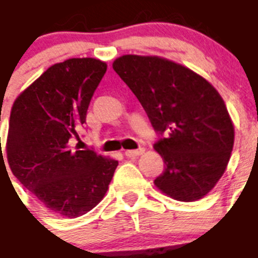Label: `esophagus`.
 Wrapping results in <instances>:
<instances>
[{
    "label": "esophagus",
    "mask_w": 258,
    "mask_h": 258,
    "mask_svg": "<svg viewBox=\"0 0 258 258\" xmlns=\"http://www.w3.org/2000/svg\"><path fill=\"white\" fill-rule=\"evenodd\" d=\"M144 148L143 147H140L138 148V150H128V151H125L124 154L127 158H135V156H139V155H142L144 152Z\"/></svg>",
    "instance_id": "34e87169"
}]
</instances>
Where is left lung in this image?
<instances>
[{
	"instance_id": "left-lung-1",
	"label": "left lung",
	"mask_w": 258,
	"mask_h": 258,
	"mask_svg": "<svg viewBox=\"0 0 258 258\" xmlns=\"http://www.w3.org/2000/svg\"><path fill=\"white\" fill-rule=\"evenodd\" d=\"M112 69L135 94L160 139L159 189L179 202L204 198L223 176L234 128L223 98L203 77L160 56L123 55Z\"/></svg>"
}]
</instances>
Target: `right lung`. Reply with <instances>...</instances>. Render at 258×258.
I'll return each instance as SVG.
<instances>
[{
	"label": "right lung",
	"mask_w": 258,
	"mask_h": 258,
	"mask_svg": "<svg viewBox=\"0 0 258 258\" xmlns=\"http://www.w3.org/2000/svg\"><path fill=\"white\" fill-rule=\"evenodd\" d=\"M106 70L107 64L94 58L55 63L12 107L6 140L10 169L58 216L73 219L91 211L118 167V160L93 150L69 147L71 138H79L77 127L86 123L90 100ZM0 152L4 160L1 144Z\"/></svg>",
	"instance_id": "add662e5"
}]
</instances>
